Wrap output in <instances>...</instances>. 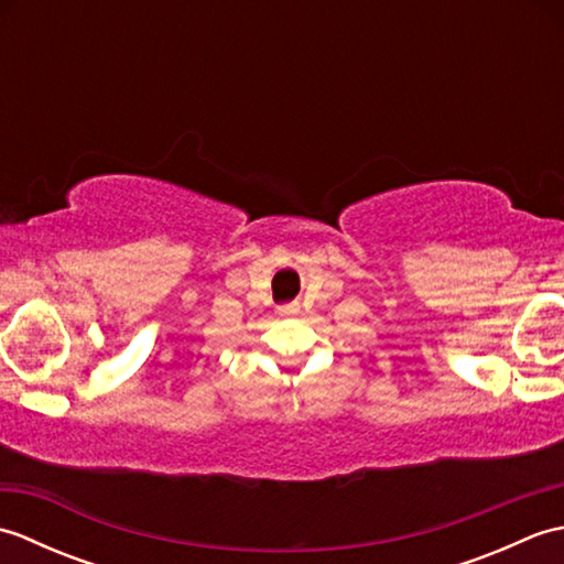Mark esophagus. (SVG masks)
Here are the masks:
<instances>
[{
  "label": "esophagus",
  "instance_id": "obj_1",
  "mask_svg": "<svg viewBox=\"0 0 564 564\" xmlns=\"http://www.w3.org/2000/svg\"><path fill=\"white\" fill-rule=\"evenodd\" d=\"M297 310H301V305H297V303H285V305H281V313H283V315H295Z\"/></svg>",
  "mask_w": 564,
  "mask_h": 564
}]
</instances>
